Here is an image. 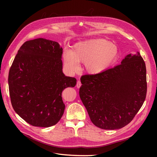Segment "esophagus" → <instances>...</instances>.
<instances>
[{
	"label": "esophagus",
	"mask_w": 157,
	"mask_h": 157,
	"mask_svg": "<svg viewBox=\"0 0 157 157\" xmlns=\"http://www.w3.org/2000/svg\"><path fill=\"white\" fill-rule=\"evenodd\" d=\"M81 85H82V84H81V82H80V80H78V81L77 82V85H76V86H77V87L78 88H79L80 86H81Z\"/></svg>",
	"instance_id": "obj_1"
}]
</instances>
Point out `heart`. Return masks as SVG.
I'll return each mask as SVG.
<instances>
[{"label":"heart","mask_w":157,"mask_h":157,"mask_svg":"<svg viewBox=\"0 0 157 157\" xmlns=\"http://www.w3.org/2000/svg\"><path fill=\"white\" fill-rule=\"evenodd\" d=\"M117 46L105 39H90L74 45L71 52L63 55L66 67L72 71L79 68L78 62L84 63L85 68L91 74H98L106 70L117 58Z\"/></svg>","instance_id":"1"}]
</instances>
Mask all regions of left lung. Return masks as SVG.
<instances>
[{
  "mask_svg": "<svg viewBox=\"0 0 157 157\" xmlns=\"http://www.w3.org/2000/svg\"><path fill=\"white\" fill-rule=\"evenodd\" d=\"M79 96L93 124L117 130L133 120L147 94L146 67L139 52L128 54L121 64L80 78Z\"/></svg>",
  "mask_w": 157,
  "mask_h": 157,
  "instance_id": "1",
  "label": "left lung"
}]
</instances>
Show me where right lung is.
Returning <instances> with one entry per match:
<instances>
[{
	"label": "right lung",
	"instance_id": "obj_1",
	"mask_svg": "<svg viewBox=\"0 0 157 157\" xmlns=\"http://www.w3.org/2000/svg\"><path fill=\"white\" fill-rule=\"evenodd\" d=\"M62 54L58 42L39 38L24 42L11 65L8 85L12 105L33 126L56 124L65 107L63 90L77 84V79L62 72Z\"/></svg>",
	"mask_w": 157,
	"mask_h": 157
}]
</instances>
